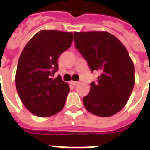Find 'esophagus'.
<instances>
[{"label": "esophagus", "instance_id": "34e87169", "mask_svg": "<svg viewBox=\"0 0 150 150\" xmlns=\"http://www.w3.org/2000/svg\"><path fill=\"white\" fill-rule=\"evenodd\" d=\"M71 83L72 85H77L79 83V82L78 81H71Z\"/></svg>", "mask_w": 150, "mask_h": 150}]
</instances>
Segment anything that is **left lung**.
Instances as JSON below:
<instances>
[{
    "instance_id": "left-lung-1",
    "label": "left lung",
    "mask_w": 150,
    "mask_h": 150,
    "mask_svg": "<svg viewBox=\"0 0 150 150\" xmlns=\"http://www.w3.org/2000/svg\"><path fill=\"white\" fill-rule=\"evenodd\" d=\"M75 48L91 71L100 75L90 83L83 103L89 112L108 117L124 108L135 85V67L126 48L108 32H75Z\"/></svg>"
}]
</instances>
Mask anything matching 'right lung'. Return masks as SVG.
<instances>
[{
    "instance_id": "obj_1",
    "label": "right lung",
    "mask_w": 150,
    "mask_h": 150,
    "mask_svg": "<svg viewBox=\"0 0 150 150\" xmlns=\"http://www.w3.org/2000/svg\"><path fill=\"white\" fill-rule=\"evenodd\" d=\"M73 33L42 30L29 40L20 55L15 86L22 103L33 115L51 117L62 111L70 91L58 75L59 57L71 46Z\"/></svg>"
}]
</instances>
